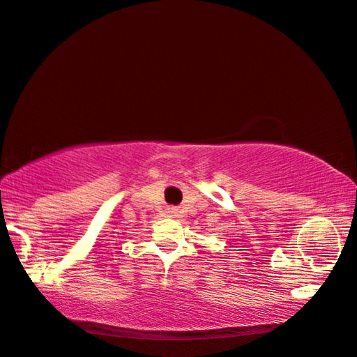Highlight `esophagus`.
Here are the masks:
<instances>
[{
  "label": "esophagus",
  "mask_w": 357,
  "mask_h": 357,
  "mask_svg": "<svg viewBox=\"0 0 357 357\" xmlns=\"http://www.w3.org/2000/svg\"><path fill=\"white\" fill-rule=\"evenodd\" d=\"M168 213H169V215H176V211H174V208H171V211H168Z\"/></svg>",
  "instance_id": "esophagus-1"
}]
</instances>
